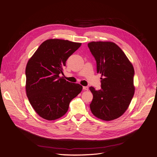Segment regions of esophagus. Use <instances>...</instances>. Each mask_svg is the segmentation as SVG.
Returning a JSON list of instances; mask_svg holds the SVG:
<instances>
[{"label": "esophagus", "instance_id": "obj_1", "mask_svg": "<svg viewBox=\"0 0 157 157\" xmlns=\"http://www.w3.org/2000/svg\"><path fill=\"white\" fill-rule=\"evenodd\" d=\"M83 89H84V90H88L89 87H88L87 86H83Z\"/></svg>", "mask_w": 157, "mask_h": 157}]
</instances>
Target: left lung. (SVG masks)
Returning <instances> with one entry per match:
<instances>
[{
	"label": "left lung",
	"mask_w": 157,
	"mask_h": 157,
	"mask_svg": "<svg viewBox=\"0 0 157 157\" xmlns=\"http://www.w3.org/2000/svg\"><path fill=\"white\" fill-rule=\"evenodd\" d=\"M87 45L102 77L100 90L89 87L93 94L90 110L103 121L115 120L126 111L134 94L133 66L114 42L93 41Z\"/></svg>",
	"instance_id": "left-lung-1"
}]
</instances>
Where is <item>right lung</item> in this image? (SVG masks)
<instances>
[{"label": "right lung", "instance_id": "obj_1", "mask_svg": "<svg viewBox=\"0 0 157 157\" xmlns=\"http://www.w3.org/2000/svg\"><path fill=\"white\" fill-rule=\"evenodd\" d=\"M81 43L50 39L45 40L29 59L26 67V92L31 106L42 118L52 121L63 117L69 104L82 90L79 84L66 81V61Z\"/></svg>", "mask_w": 157, "mask_h": 157}]
</instances>
